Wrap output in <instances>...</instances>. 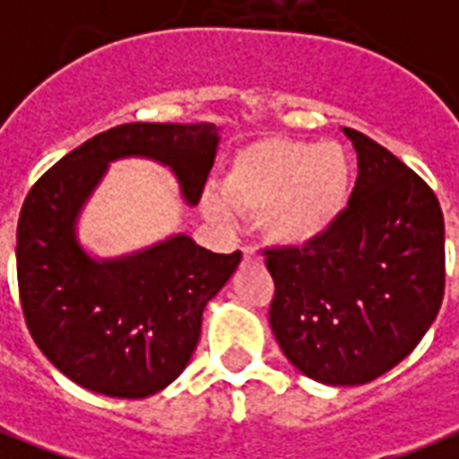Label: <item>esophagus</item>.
<instances>
[{
  "mask_svg": "<svg viewBox=\"0 0 459 459\" xmlns=\"http://www.w3.org/2000/svg\"><path fill=\"white\" fill-rule=\"evenodd\" d=\"M243 260L246 263H255V260H260V255L255 253V248H243Z\"/></svg>",
  "mask_w": 459,
  "mask_h": 459,
  "instance_id": "esophagus-1",
  "label": "esophagus"
}]
</instances>
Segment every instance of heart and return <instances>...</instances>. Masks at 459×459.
<instances>
[{
	"instance_id": "b5f03b06",
	"label": "heart",
	"mask_w": 459,
	"mask_h": 459,
	"mask_svg": "<svg viewBox=\"0 0 459 459\" xmlns=\"http://www.w3.org/2000/svg\"><path fill=\"white\" fill-rule=\"evenodd\" d=\"M351 189L354 161L339 142L260 137L233 154L221 191H204L201 206L221 223L233 211L258 216L270 243L307 248L337 226Z\"/></svg>"
}]
</instances>
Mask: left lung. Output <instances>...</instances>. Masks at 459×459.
<instances>
[{"label": "left lung", "mask_w": 459, "mask_h": 459, "mask_svg": "<svg viewBox=\"0 0 459 459\" xmlns=\"http://www.w3.org/2000/svg\"><path fill=\"white\" fill-rule=\"evenodd\" d=\"M359 157L344 216L307 248L268 250L270 327L298 371L327 385L374 381L411 354L445 292V223L433 189L351 127Z\"/></svg>", "instance_id": "obj_1"}]
</instances>
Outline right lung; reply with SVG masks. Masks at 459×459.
<instances>
[{"label": "right lung", "instance_id": "obj_1", "mask_svg": "<svg viewBox=\"0 0 459 459\" xmlns=\"http://www.w3.org/2000/svg\"><path fill=\"white\" fill-rule=\"evenodd\" d=\"M211 122H127L68 152L29 191L16 226V278L36 346L71 381L113 398H147L177 378L201 337V315L229 282L223 255L186 233L117 258H95L78 219L110 161L167 167L181 199L199 204L216 150Z\"/></svg>", "mask_w": 459, "mask_h": 459}]
</instances>
